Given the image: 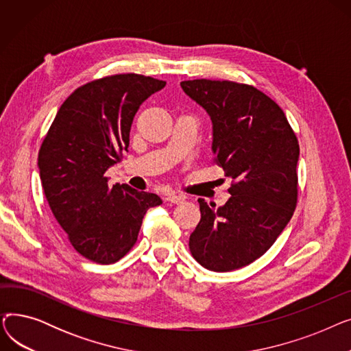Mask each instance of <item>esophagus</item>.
I'll return each mask as SVG.
<instances>
[{
	"instance_id": "34e87169",
	"label": "esophagus",
	"mask_w": 351,
	"mask_h": 351,
	"mask_svg": "<svg viewBox=\"0 0 351 351\" xmlns=\"http://www.w3.org/2000/svg\"><path fill=\"white\" fill-rule=\"evenodd\" d=\"M166 200L171 202V204L180 205V204H183V202H185L186 199H185V196H182V195H168V197H166Z\"/></svg>"
}]
</instances>
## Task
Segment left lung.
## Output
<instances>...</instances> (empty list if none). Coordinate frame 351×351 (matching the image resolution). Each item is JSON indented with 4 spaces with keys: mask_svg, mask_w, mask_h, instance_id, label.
Returning a JSON list of instances; mask_svg holds the SVG:
<instances>
[{
    "mask_svg": "<svg viewBox=\"0 0 351 351\" xmlns=\"http://www.w3.org/2000/svg\"><path fill=\"white\" fill-rule=\"evenodd\" d=\"M212 121V152L233 180L220 208L197 199L200 222L189 237L208 270L247 266L285 230L298 202L299 142L282 108L259 89L230 81H183Z\"/></svg>",
    "mask_w": 351,
    "mask_h": 351,
    "instance_id": "left-lung-1",
    "label": "left lung"
}]
</instances>
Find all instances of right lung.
<instances>
[{
  "label": "right lung",
  "instance_id": "add662e5",
  "mask_svg": "<svg viewBox=\"0 0 351 351\" xmlns=\"http://www.w3.org/2000/svg\"><path fill=\"white\" fill-rule=\"evenodd\" d=\"M166 85L123 73L75 89L61 105L41 145L38 168L48 205L75 250L99 265L131 249L146 210L162 199L129 185L109 188L106 171L129 146L134 117Z\"/></svg>",
  "mask_w": 351,
  "mask_h": 351
}]
</instances>
